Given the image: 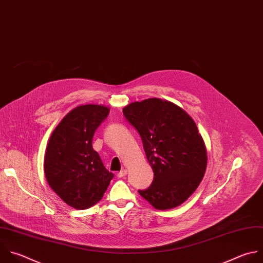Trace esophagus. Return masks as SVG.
Wrapping results in <instances>:
<instances>
[{
    "instance_id": "obj_1",
    "label": "esophagus",
    "mask_w": 263,
    "mask_h": 263,
    "mask_svg": "<svg viewBox=\"0 0 263 263\" xmlns=\"http://www.w3.org/2000/svg\"><path fill=\"white\" fill-rule=\"evenodd\" d=\"M127 174V169H122L120 172H118V178H124Z\"/></svg>"
}]
</instances>
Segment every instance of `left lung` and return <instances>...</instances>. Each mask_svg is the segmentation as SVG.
<instances>
[{
	"instance_id": "1",
	"label": "left lung",
	"mask_w": 263,
	"mask_h": 263,
	"mask_svg": "<svg viewBox=\"0 0 263 263\" xmlns=\"http://www.w3.org/2000/svg\"><path fill=\"white\" fill-rule=\"evenodd\" d=\"M123 114L138 131L154 171L152 185L138 193L157 210L181 205L206 169V147L195 122L177 104L159 98L130 103Z\"/></svg>"
}]
</instances>
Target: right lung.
Listing matches in <instances>:
<instances>
[{"label":"right lung","mask_w":263,"mask_h":263,"mask_svg":"<svg viewBox=\"0 0 263 263\" xmlns=\"http://www.w3.org/2000/svg\"><path fill=\"white\" fill-rule=\"evenodd\" d=\"M108 114L104 105H79L65 116L47 143L46 181L75 210L89 209L100 201L114 178L92 145L96 129Z\"/></svg>","instance_id":"1"}]
</instances>
